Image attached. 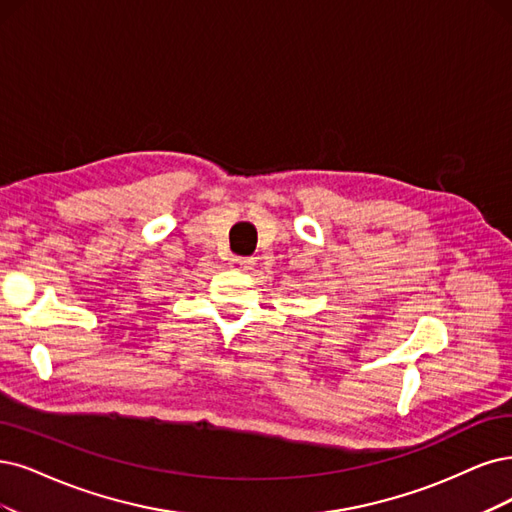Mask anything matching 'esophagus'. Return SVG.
I'll list each match as a JSON object with an SVG mask.
<instances>
[{
  "label": "esophagus",
  "mask_w": 512,
  "mask_h": 512,
  "mask_svg": "<svg viewBox=\"0 0 512 512\" xmlns=\"http://www.w3.org/2000/svg\"><path fill=\"white\" fill-rule=\"evenodd\" d=\"M253 266H255V259L253 257H236V259H232V268L251 270Z\"/></svg>",
  "instance_id": "1"
}]
</instances>
